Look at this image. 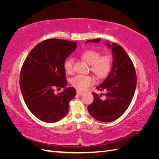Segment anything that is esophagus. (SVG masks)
Returning a JSON list of instances; mask_svg holds the SVG:
<instances>
[{"instance_id": "34e87169", "label": "esophagus", "mask_w": 159, "mask_h": 159, "mask_svg": "<svg viewBox=\"0 0 159 159\" xmlns=\"http://www.w3.org/2000/svg\"><path fill=\"white\" fill-rule=\"evenodd\" d=\"M76 92H77V94H78V95H82V94L84 93V91H80V90H78V89L76 90Z\"/></svg>"}]
</instances>
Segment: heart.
<instances>
[{"label":"heart","mask_w":159,"mask_h":159,"mask_svg":"<svg viewBox=\"0 0 159 159\" xmlns=\"http://www.w3.org/2000/svg\"><path fill=\"white\" fill-rule=\"evenodd\" d=\"M83 59L90 65V71L98 79H103L106 77L111 68L112 61L108 55L101 56V53L95 50H88L82 52L80 55ZM74 59L68 58L64 63V69L67 73H74ZM70 82L74 88L84 90L95 83L92 76L88 75H78L71 78Z\"/></svg>","instance_id":"b5f03b06"}]
</instances>
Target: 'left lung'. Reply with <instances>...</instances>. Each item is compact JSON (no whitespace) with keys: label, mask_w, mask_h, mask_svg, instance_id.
I'll list each match as a JSON object with an SVG mask.
<instances>
[{"label":"left lung","mask_w":159,"mask_h":159,"mask_svg":"<svg viewBox=\"0 0 159 159\" xmlns=\"http://www.w3.org/2000/svg\"><path fill=\"white\" fill-rule=\"evenodd\" d=\"M100 38L86 42L98 43ZM106 45L112 50L113 61L110 74L96 89L103 91L98 95L94 92L93 103L88 105L89 114L102 122H111L125 112L131 103L135 91L137 75L134 65L127 52L115 43ZM103 95L104 97H101Z\"/></svg>","instance_id":"1"}]
</instances>
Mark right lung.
I'll return each mask as SVG.
<instances>
[{
	"label": "right lung",
	"instance_id": "right-lung-1",
	"mask_svg": "<svg viewBox=\"0 0 159 159\" xmlns=\"http://www.w3.org/2000/svg\"><path fill=\"white\" fill-rule=\"evenodd\" d=\"M77 42L60 39H48L30 51L22 66L20 87L25 102L31 113L46 123L64 118L75 89L66 88L55 94L56 88L67 85L64 63L77 48Z\"/></svg>",
	"mask_w": 159,
	"mask_h": 159
}]
</instances>
